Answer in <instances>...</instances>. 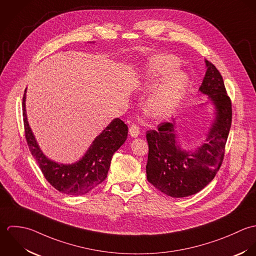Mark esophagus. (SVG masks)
Wrapping results in <instances>:
<instances>
[{
	"instance_id": "obj_1",
	"label": "esophagus",
	"mask_w": 256,
	"mask_h": 256,
	"mask_svg": "<svg viewBox=\"0 0 256 256\" xmlns=\"http://www.w3.org/2000/svg\"><path fill=\"white\" fill-rule=\"evenodd\" d=\"M140 134V130L136 124H132L130 126V134L132 138H138Z\"/></svg>"
}]
</instances>
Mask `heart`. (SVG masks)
<instances>
[{
    "instance_id": "1",
    "label": "heart",
    "mask_w": 256,
    "mask_h": 256,
    "mask_svg": "<svg viewBox=\"0 0 256 256\" xmlns=\"http://www.w3.org/2000/svg\"><path fill=\"white\" fill-rule=\"evenodd\" d=\"M180 60L171 54H156L150 58L138 80L142 90H152L144 102V112L154 118L170 114L186 94L189 79L177 70Z\"/></svg>"
}]
</instances>
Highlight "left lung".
Segmentation results:
<instances>
[{
	"instance_id": "left-lung-1",
	"label": "left lung",
	"mask_w": 256,
	"mask_h": 256,
	"mask_svg": "<svg viewBox=\"0 0 256 256\" xmlns=\"http://www.w3.org/2000/svg\"><path fill=\"white\" fill-rule=\"evenodd\" d=\"M204 62L206 71L199 91L212 101L214 114L206 142L193 152L183 150L177 142L175 118L146 132L150 148L148 180L156 189L173 198L194 195L214 179L224 160L232 126V102L222 77L214 64L208 60Z\"/></svg>"
}]
</instances>
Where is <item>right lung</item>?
<instances>
[{
    "label": "right lung",
    "mask_w": 256,
    "mask_h": 256,
    "mask_svg": "<svg viewBox=\"0 0 256 256\" xmlns=\"http://www.w3.org/2000/svg\"><path fill=\"white\" fill-rule=\"evenodd\" d=\"M26 94L22 98V116L26 142L44 176L61 193L84 195L106 178L114 154L128 138V126L120 118H114L96 136L84 156L72 164H63L50 159L40 150L28 124L26 110Z\"/></svg>",
    "instance_id": "obj_1"
}]
</instances>
